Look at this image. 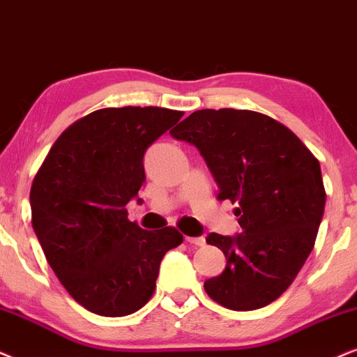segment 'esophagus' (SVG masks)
<instances>
[{
	"label": "esophagus",
	"instance_id": "esophagus-1",
	"mask_svg": "<svg viewBox=\"0 0 357 357\" xmlns=\"http://www.w3.org/2000/svg\"><path fill=\"white\" fill-rule=\"evenodd\" d=\"M186 242L194 243V245H197V247H202L206 243V238L204 237H186Z\"/></svg>",
	"mask_w": 357,
	"mask_h": 357
}]
</instances>
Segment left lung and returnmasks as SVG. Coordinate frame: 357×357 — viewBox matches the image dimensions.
I'll return each mask as SVG.
<instances>
[{
  "mask_svg": "<svg viewBox=\"0 0 357 357\" xmlns=\"http://www.w3.org/2000/svg\"><path fill=\"white\" fill-rule=\"evenodd\" d=\"M204 156L218 199L237 202L242 232L209 234L224 252V272L204 282L215 303L234 311L278 298L314 247L326 191L319 161L280 121L252 110H197L171 132Z\"/></svg>",
  "mask_w": 357,
  "mask_h": 357,
  "instance_id": "1",
  "label": "left lung"
}]
</instances>
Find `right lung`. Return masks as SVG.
<instances>
[{"label": "right lung", "instance_id": "add662e5", "mask_svg": "<svg viewBox=\"0 0 357 357\" xmlns=\"http://www.w3.org/2000/svg\"><path fill=\"white\" fill-rule=\"evenodd\" d=\"M161 107L102 108L56 139L31 186V222L67 293L100 317L148 303L165 254L183 243L174 227L151 232L126 204L145 181L148 146L181 120Z\"/></svg>", "mask_w": 357, "mask_h": 357}]
</instances>
